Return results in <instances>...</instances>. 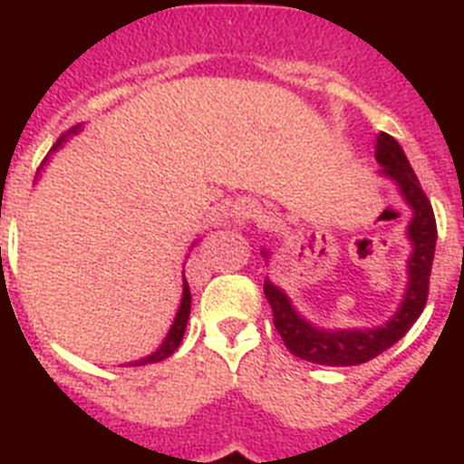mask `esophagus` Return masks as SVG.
Wrapping results in <instances>:
<instances>
[{"label":"esophagus","mask_w":464,"mask_h":464,"mask_svg":"<svg viewBox=\"0 0 464 464\" xmlns=\"http://www.w3.org/2000/svg\"><path fill=\"white\" fill-rule=\"evenodd\" d=\"M255 215H256L255 200L243 198V200H237V203L233 205V217H236L237 224H245V221H249Z\"/></svg>","instance_id":"esophagus-1"}]
</instances>
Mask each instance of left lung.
Segmentation results:
<instances>
[{
  "mask_svg": "<svg viewBox=\"0 0 464 464\" xmlns=\"http://www.w3.org/2000/svg\"><path fill=\"white\" fill-rule=\"evenodd\" d=\"M376 160L382 165V172L400 184L401 196L413 209V219L409 227V237L413 243V255L409 259V289L400 313L381 329L369 332H327L315 329L292 308L289 299L276 285L266 280L264 294L273 310V324L282 336L292 354L313 364L324 366H354L373 360L382 350L394 345L413 327L420 317L430 294V273H432L434 245H437V219H434L432 203L422 191L416 172L406 159L404 149L388 132H381L376 140ZM268 252H264V256Z\"/></svg>",
  "mask_w": 464,
  "mask_h": 464,
  "instance_id": "1",
  "label": "left lung"
}]
</instances>
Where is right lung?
<instances>
[{
  "instance_id": "add662e5",
  "label": "right lung",
  "mask_w": 464,
  "mask_h": 464,
  "mask_svg": "<svg viewBox=\"0 0 464 464\" xmlns=\"http://www.w3.org/2000/svg\"><path fill=\"white\" fill-rule=\"evenodd\" d=\"M70 132H76V128H72ZM64 140V135L60 137L58 142L53 144V149L60 147V142ZM188 313H191V292H188V285L187 280H184V296H182V305H179V313H177L175 322H172L170 332H168V336H165V341L160 343V348L156 350L154 354H149V357H144V360H137L132 362V366H144V364H154V362H160L165 360V357H170L172 353H175L177 348H179V343H182V336H184V329H187V322H188Z\"/></svg>"
}]
</instances>
